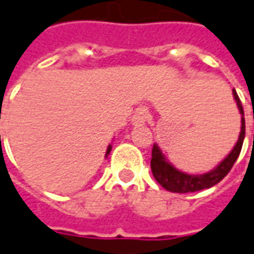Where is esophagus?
Instances as JSON below:
<instances>
[{"label":"esophagus","instance_id":"esophagus-1","mask_svg":"<svg viewBox=\"0 0 254 254\" xmlns=\"http://www.w3.org/2000/svg\"><path fill=\"white\" fill-rule=\"evenodd\" d=\"M149 119V112H147L145 108H138L134 115H132V124L139 126V124H145Z\"/></svg>","mask_w":254,"mask_h":254}]
</instances>
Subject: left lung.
<instances>
[{
    "instance_id": "1",
    "label": "left lung",
    "mask_w": 254,
    "mask_h": 254,
    "mask_svg": "<svg viewBox=\"0 0 254 254\" xmlns=\"http://www.w3.org/2000/svg\"><path fill=\"white\" fill-rule=\"evenodd\" d=\"M233 95L234 100L237 102L239 113L242 115V118H241V132H239L238 141L235 143V146L233 147V150L228 153L226 159L220 161V164L217 165L216 168H213L206 174H201V175H190V174H186V172H182V171L176 170L175 167L167 160V157L163 154L157 143L153 145L152 161H150L152 174L154 176V179L159 182L165 190L172 191V193H193V191L209 189L217 185L233 168L234 163L237 161L239 153H241L244 138H245L244 108H242L241 100H239L235 90H233Z\"/></svg>"
}]
</instances>
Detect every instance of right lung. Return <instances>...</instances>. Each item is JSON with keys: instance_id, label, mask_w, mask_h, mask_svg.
Wrapping results in <instances>:
<instances>
[{"instance_id": "1", "label": "right lung", "mask_w": 254, "mask_h": 254, "mask_svg": "<svg viewBox=\"0 0 254 254\" xmlns=\"http://www.w3.org/2000/svg\"><path fill=\"white\" fill-rule=\"evenodd\" d=\"M111 150H112V146H111V145H109V146H108V149H107V154H105V157H107L108 154H109V153H111Z\"/></svg>"}]
</instances>
